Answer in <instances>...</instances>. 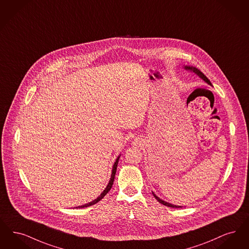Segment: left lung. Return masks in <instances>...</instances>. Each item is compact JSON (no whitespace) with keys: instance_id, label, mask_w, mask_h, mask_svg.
<instances>
[{"instance_id":"obj_1","label":"left lung","mask_w":249,"mask_h":249,"mask_svg":"<svg viewBox=\"0 0 249 249\" xmlns=\"http://www.w3.org/2000/svg\"><path fill=\"white\" fill-rule=\"evenodd\" d=\"M184 70H186V71H191V72H193V73H195L197 76H199L203 81H205L207 85H209V86H211L212 87V84H211V82L208 80V78L206 77L200 70H198L197 68H195L194 66H184L183 67ZM152 195L153 196L155 197V199L159 202V203H161L162 204L163 206H168V207H173V208H179V207H182V206H175V205H172V204H170V203H167V202H165V201H163L162 199H160L157 195H155L154 193H152Z\"/></svg>"}]
</instances>
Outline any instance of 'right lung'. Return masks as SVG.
<instances>
[{"label": "right lung", "instance_id": "obj_1", "mask_svg": "<svg viewBox=\"0 0 249 249\" xmlns=\"http://www.w3.org/2000/svg\"><path fill=\"white\" fill-rule=\"evenodd\" d=\"M120 156H121V154H120L119 156L116 158V160H115V162L113 163V166H112V170H111V176H110V178H109V181H108V185H107V187L105 188V190L101 193V195H99L98 197H97V199H95L94 201H92V202H90V203H88V204H86V205H83V206H76V207H81V208H83V207H87V206H93V205H95V204H97V202H99L105 195L108 194V192H109V190L111 189V187H112V184H113V181H114V178H115V174H116V169H117V165H118V162H119V158Z\"/></svg>", "mask_w": 249, "mask_h": 249}]
</instances>
